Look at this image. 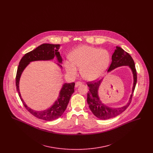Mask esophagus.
Instances as JSON below:
<instances>
[{"instance_id":"obj_1","label":"esophagus","mask_w":153,"mask_h":153,"mask_svg":"<svg viewBox=\"0 0 153 153\" xmlns=\"http://www.w3.org/2000/svg\"><path fill=\"white\" fill-rule=\"evenodd\" d=\"M82 84V82L80 81H77L75 83V87H78L79 86H80Z\"/></svg>"}]
</instances>
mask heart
<instances>
[{"label":"heart","instance_id":"heart-1","mask_svg":"<svg viewBox=\"0 0 153 153\" xmlns=\"http://www.w3.org/2000/svg\"><path fill=\"white\" fill-rule=\"evenodd\" d=\"M69 61L64 65L68 73L72 76L77 73L80 68L82 77L88 81H94L100 78L109 65L110 55L104 49H99L89 46H81L71 52Z\"/></svg>","mask_w":153,"mask_h":153}]
</instances>
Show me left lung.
<instances>
[{"mask_svg":"<svg viewBox=\"0 0 153 153\" xmlns=\"http://www.w3.org/2000/svg\"><path fill=\"white\" fill-rule=\"evenodd\" d=\"M122 66H128L130 67L134 78L132 93L129 101L126 105L122 107L117 108H111L101 101L98 94V90L102 79L97 81H94L87 82V85L89 88V91L87 94V102L89 107L95 117L100 119L106 120L117 117L127 109L131 103L132 97L137 81L135 63L131 56L127 52L124 51L120 47L117 46L116 49L112 56V62L108 68V72Z\"/></svg>","mask_w":153,"mask_h":153,"instance_id":"obj_1","label":"left lung"}]
</instances>
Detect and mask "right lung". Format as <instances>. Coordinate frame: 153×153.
Instances as JSON below:
<instances>
[{
  "label": "right lung",
  "mask_w": 153,
  "mask_h": 153,
  "mask_svg": "<svg viewBox=\"0 0 153 153\" xmlns=\"http://www.w3.org/2000/svg\"><path fill=\"white\" fill-rule=\"evenodd\" d=\"M60 48V45L44 44L38 46L36 49L25 54V55L21 59L18 67L16 76V90L19 94L24 106L26 109L33 116L38 119L46 121H51L57 119L61 117L65 111L69 102V100L74 92V82L65 83L61 88L57 100L48 109L44 111H37L31 109L26 104L22 99L19 91V80L22 72L26 67L28 65L30 62L35 61H46L51 60L56 56L58 62L61 64L62 59L60 55L58 49ZM62 68V66L58 64Z\"/></svg>",
  "instance_id": "1"
}]
</instances>
